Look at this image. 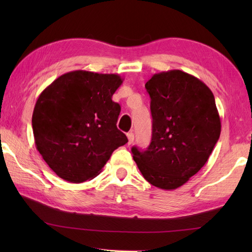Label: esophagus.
Masks as SVG:
<instances>
[{
	"mask_svg": "<svg viewBox=\"0 0 252 252\" xmlns=\"http://www.w3.org/2000/svg\"><path fill=\"white\" fill-rule=\"evenodd\" d=\"M127 135V139H129V141H127V144H132L134 141V134L133 132H129V133L126 134Z\"/></svg>",
	"mask_w": 252,
	"mask_h": 252,
	"instance_id": "obj_1",
	"label": "esophagus"
}]
</instances>
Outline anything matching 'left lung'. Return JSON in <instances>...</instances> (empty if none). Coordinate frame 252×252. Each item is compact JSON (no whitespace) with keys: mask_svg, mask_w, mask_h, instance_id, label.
<instances>
[{"mask_svg":"<svg viewBox=\"0 0 252 252\" xmlns=\"http://www.w3.org/2000/svg\"><path fill=\"white\" fill-rule=\"evenodd\" d=\"M152 136L148 148H131L144 179L161 189H176L194 176L218 142L221 125L213 93L194 76L173 70L146 83Z\"/></svg>","mask_w":252,"mask_h":252,"instance_id":"8db88e82","label":"left lung"}]
</instances>
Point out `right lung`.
I'll return each instance as SVG.
<instances>
[{
    "mask_svg": "<svg viewBox=\"0 0 252 252\" xmlns=\"http://www.w3.org/2000/svg\"><path fill=\"white\" fill-rule=\"evenodd\" d=\"M117 74L73 71L41 93L33 111L35 144L60 178L80 183L96 177L112 152L127 142L117 127L121 106L112 101Z\"/></svg>",
    "mask_w": 252,
    "mask_h": 252,
    "instance_id": "obj_1",
    "label": "right lung"
}]
</instances>
